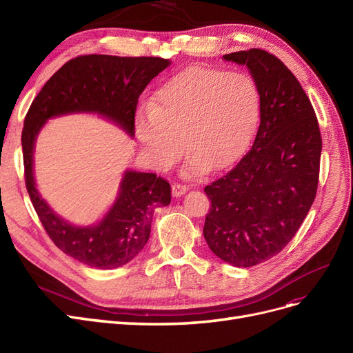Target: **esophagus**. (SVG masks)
<instances>
[{
  "label": "esophagus",
  "instance_id": "obj_1",
  "mask_svg": "<svg viewBox=\"0 0 353 353\" xmlns=\"http://www.w3.org/2000/svg\"><path fill=\"white\" fill-rule=\"evenodd\" d=\"M188 190H189V188L186 186V184H181V183H174L173 186H172V192H173L174 197L183 196Z\"/></svg>",
  "mask_w": 353,
  "mask_h": 353
}]
</instances>
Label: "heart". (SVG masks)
Listing matches in <instances>:
<instances>
[{
  "instance_id": "heart-1",
  "label": "heart",
  "mask_w": 353,
  "mask_h": 353,
  "mask_svg": "<svg viewBox=\"0 0 353 353\" xmlns=\"http://www.w3.org/2000/svg\"><path fill=\"white\" fill-rule=\"evenodd\" d=\"M259 117L261 91L248 72L190 67L156 91L134 130L157 169H170L184 148L186 173L196 176L223 170L242 156Z\"/></svg>"
}]
</instances>
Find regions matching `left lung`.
Wrapping results in <instances>:
<instances>
[{
	"mask_svg": "<svg viewBox=\"0 0 353 353\" xmlns=\"http://www.w3.org/2000/svg\"><path fill=\"white\" fill-rule=\"evenodd\" d=\"M246 65L261 91V124L250 150L210 183L205 234L210 250L237 268L281 253L316 196L322 136L310 100L273 54L250 48L223 55Z\"/></svg>",
	"mask_w": 353,
	"mask_h": 353,
	"instance_id": "obj_1",
	"label": "left lung"
}]
</instances>
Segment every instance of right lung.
Wrapping results in <instances>:
<instances>
[{"label": "right lung", "instance_id": "1", "mask_svg": "<svg viewBox=\"0 0 353 353\" xmlns=\"http://www.w3.org/2000/svg\"><path fill=\"white\" fill-rule=\"evenodd\" d=\"M169 65L170 60L160 57L80 55L55 71L30 105L21 134L27 192L54 245L87 266L116 269L134 259L150 236L154 208L172 200L170 183L154 173L127 170L103 220L88 228L72 226L50 209L35 188V139L48 119L71 113H97L133 137L139 97Z\"/></svg>", "mask_w": 353, "mask_h": 353}]
</instances>
